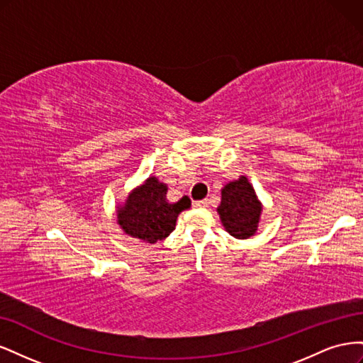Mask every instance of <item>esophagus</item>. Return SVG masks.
<instances>
[{
	"label": "esophagus",
	"mask_w": 363,
	"mask_h": 363,
	"mask_svg": "<svg viewBox=\"0 0 363 363\" xmlns=\"http://www.w3.org/2000/svg\"><path fill=\"white\" fill-rule=\"evenodd\" d=\"M196 207H207L208 206V200H200V201H195Z\"/></svg>",
	"instance_id": "34e87169"
}]
</instances>
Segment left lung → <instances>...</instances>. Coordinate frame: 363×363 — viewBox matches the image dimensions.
<instances>
[{
    "label": "left lung",
    "instance_id": "8db88e82",
    "mask_svg": "<svg viewBox=\"0 0 363 363\" xmlns=\"http://www.w3.org/2000/svg\"><path fill=\"white\" fill-rule=\"evenodd\" d=\"M216 212L228 235L236 239L255 236L263 212V204L247 175L228 182L221 189V204Z\"/></svg>",
    "mask_w": 363,
    "mask_h": 363
}]
</instances>
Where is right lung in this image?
<instances>
[{
    "instance_id": "add662e5",
    "label": "right lung",
    "mask_w": 363,
    "mask_h": 363,
    "mask_svg": "<svg viewBox=\"0 0 363 363\" xmlns=\"http://www.w3.org/2000/svg\"><path fill=\"white\" fill-rule=\"evenodd\" d=\"M167 192V183H162L156 175H150L130 191L125 201L116 206L118 224L123 232L147 244L167 239L174 232L179 215L191 207V200L186 195L171 203Z\"/></svg>"
}]
</instances>
